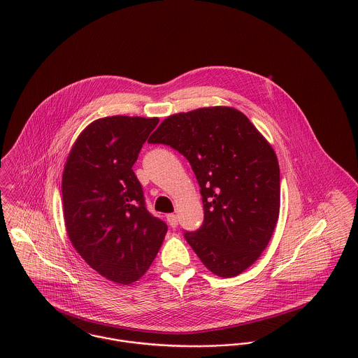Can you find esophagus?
<instances>
[{"label":"esophagus","instance_id":"obj_1","mask_svg":"<svg viewBox=\"0 0 358 358\" xmlns=\"http://www.w3.org/2000/svg\"><path fill=\"white\" fill-rule=\"evenodd\" d=\"M166 220H168V223H169L171 227H176V226H178V216H176L175 213H169V215L166 216Z\"/></svg>","mask_w":358,"mask_h":358}]
</instances>
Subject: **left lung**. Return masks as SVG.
Wrapping results in <instances>:
<instances>
[{"label":"left lung","mask_w":358,"mask_h":358,"mask_svg":"<svg viewBox=\"0 0 358 358\" xmlns=\"http://www.w3.org/2000/svg\"><path fill=\"white\" fill-rule=\"evenodd\" d=\"M150 143L183 154L199 180L204 223L185 233L213 274H241L267 247L280 215V166L245 114L213 106L166 117Z\"/></svg>","instance_id":"left-lung-1"}]
</instances>
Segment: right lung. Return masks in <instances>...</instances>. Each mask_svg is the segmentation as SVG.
Here are the masks:
<instances>
[{
  "label": "right lung",
  "mask_w": 358,
  "mask_h": 358,
  "mask_svg": "<svg viewBox=\"0 0 358 358\" xmlns=\"http://www.w3.org/2000/svg\"><path fill=\"white\" fill-rule=\"evenodd\" d=\"M158 118L95 120L77 138L62 176L69 238L104 278L129 285L150 267L166 224L146 209L132 166Z\"/></svg>",
  "instance_id": "1"
}]
</instances>
